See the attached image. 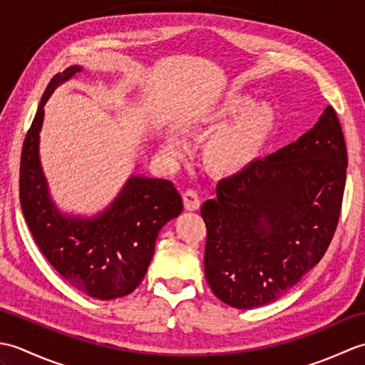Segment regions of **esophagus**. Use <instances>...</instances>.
<instances>
[{"mask_svg":"<svg viewBox=\"0 0 365 365\" xmlns=\"http://www.w3.org/2000/svg\"><path fill=\"white\" fill-rule=\"evenodd\" d=\"M183 204L187 210L192 212V210H197L200 207V196L196 190L188 188L183 191Z\"/></svg>","mask_w":365,"mask_h":365,"instance_id":"esophagus-1","label":"esophagus"}]
</instances>
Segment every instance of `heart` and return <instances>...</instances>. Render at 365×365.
I'll return each instance as SVG.
<instances>
[{
	"mask_svg": "<svg viewBox=\"0 0 365 365\" xmlns=\"http://www.w3.org/2000/svg\"><path fill=\"white\" fill-rule=\"evenodd\" d=\"M235 115V120L216 130L204 147L208 165L221 173H237L250 165L265 145L276 120L274 108L268 102L251 103L250 96L229 94L207 113L199 114L195 127L215 128ZM165 149L174 155L182 153L183 138L177 131H169L165 138Z\"/></svg>",
	"mask_w": 365,
	"mask_h": 365,
	"instance_id": "1",
	"label": "heart"
}]
</instances>
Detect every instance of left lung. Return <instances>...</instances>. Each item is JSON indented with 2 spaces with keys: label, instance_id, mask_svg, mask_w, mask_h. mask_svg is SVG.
Masks as SVG:
<instances>
[{
  "label": "left lung",
  "instance_id": "left-lung-1",
  "mask_svg": "<svg viewBox=\"0 0 365 365\" xmlns=\"http://www.w3.org/2000/svg\"><path fill=\"white\" fill-rule=\"evenodd\" d=\"M346 165L342 127L327 106L298 141L222 178L200 207L205 277L216 297L260 307L322 260L339 222Z\"/></svg>",
  "mask_w": 365,
  "mask_h": 365
}]
</instances>
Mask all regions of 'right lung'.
<instances>
[{"label": "right lung", "mask_w": 365, "mask_h": 365, "mask_svg": "<svg viewBox=\"0 0 365 365\" xmlns=\"http://www.w3.org/2000/svg\"><path fill=\"white\" fill-rule=\"evenodd\" d=\"M80 66L54 75L46 86L21 149L20 202L38 250L58 273L92 298L114 299L141 284L160 229L183 210L174 183L133 175L105 212L94 218L61 213L50 197L38 160L43 106Z\"/></svg>", "instance_id": "1"}]
</instances>
